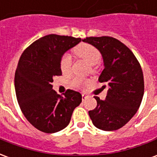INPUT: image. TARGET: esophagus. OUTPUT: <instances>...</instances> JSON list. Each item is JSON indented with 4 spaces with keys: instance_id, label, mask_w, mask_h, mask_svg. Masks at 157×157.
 <instances>
[{
    "instance_id": "obj_1",
    "label": "esophagus",
    "mask_w": 157,
    "mask_h": 157,
    "mask_svg": "<svg viewBox=\"0 0 157 157\" xmlns=\"http://www.w3.org/2000/svg\"><path fill=\"white\" fill-rule=\"evenodd\" d=\"M82 101H85L86 99L88 98V96L86 95V94H85V93H83V94L82 95Z\"/></svg>"
}]
</instances>
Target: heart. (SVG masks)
I'll return each instance as SVG.
<instances>
[{
  "mask_svg": "<svg viewBox=\"0 0 157 157\" xmlns=\"http://www.w3.org/2000/svg\"><path fill=\"white\" fill-rule=\"evenodd\" d=\"M75 55L85 60L90 65H95L98 64L101 60V53L98 48L89 44H81L74 48ZM72 59L71 55L65 54L62 56L60 59V70L63 73H68L71 71ZM85 83L82 79L75 78L72 81V85L75 87H80Z\"/></svg>",
  "mask_w": 157,
  "mask_h": 157,
  "instance_id": "b5f03b06",
  "label": "heart"
}]
</instances>
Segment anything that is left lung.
<instances>
[{
  "label": "left lung",
  "mask_w": 157,
  "mask_h": 157,
  "mask_svg": "<svg viewBox=\"0 0 157 157\" xmlns=\"http://www.w3.org/2000/svg\"><path fill=\"white\" fill-rule=\"evenodd\" d=\"M82 41L98 49L104 69L98 77L109 87L105 100L94 97L98 105L89 111L95 127L113 131L125 125L135 115L144 95V77L140 63L131 50L118 39L89 37Z\"/></svg>",
  "instance_id": "1"
}]
</instances>
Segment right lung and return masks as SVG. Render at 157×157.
Here are the masks:
<instances>
[{
	"instance_id": "right-lung-1",
	"label": "right lung",
	"mask_w": 157,
	"mask_h": 157,
	"mask_svg": "<svg viewBox=\"0 0 157 157\" xmlns=\"http://www.w3.org/2000/svg\"><path fill=\"white\" fill-rule=\"evenodd\" d=\"M81 41L49 34L33 43L20 57L14 79L16 96L28 121L40 131L52 134L65 128L82 102L80 92L69 89L60 96L52 89L53 78L62 75V56Z\"/></svg>"
}]
</instances>
